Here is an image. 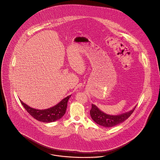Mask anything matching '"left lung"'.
Returning <instances> with one entry per match:
<instances>
[{
  "label": "left lung",
  "instance_id": "1",
  "mask_svg": "<svg viewBox=\"0 0 160 160\" xmlns=\"http://www.w3.org/2000/svg\"><path fill=\"white\" fill-rule=\"evenodd\" d=\"M135 106L132 110L118 115L108 114L100 110L97 106L92 104L90 115L92 119L98 125L106 128H110L123 122L128 119L135 110Z\"/></svg>",
  "mask_w": 160,
  "mask_h": 160
}]
</instances>
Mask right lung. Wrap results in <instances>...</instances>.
Here are the masks:
<instances>
[{"label":"right lung","mask_w":160,"mask_h":160,"mask_svg":"<svg viewBox=\"0 0 160 160\" xmlns=\"http://www.w3.org/2000/svg\"><path fill=\"white\" fill-rule=\"evenodd\" d=\"M71 97V95L68 96L55 106L44 110H38L32 108L22 100H20V101L25 109L33 118L40 122L49 123L61 119L64 115L67 108L68 102Z\"/></svg>","instance_id":"add662e5"}]
</instances>
